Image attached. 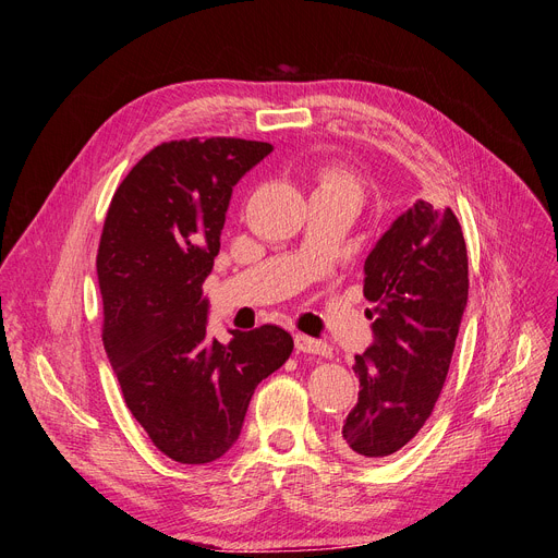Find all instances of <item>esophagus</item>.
Listing matches in <instances>:
<instances>
[{"mask_svg": "<svg viewBox=\"0 0 558 558\" xmlns=\"http://www.w3.org/2000/svg\"><path fill=\"white\" fill-rule=\"evenodd\" d=\"M294 345L299 353H310V355H318V357H330L332 355V348L324 341L305 337V335H296L294 337Z\"/></svg>", "mask_w": 558, "mask_h": 558, "instance_id": "esophagus-1", "label": "esophagus"}]
</instances>
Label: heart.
<instances>
[{"mask_svg":"<svg viewBox=\"0 0 558 558\" xmlns=\"http://www.w3.org/2000/svg\"><path fill=\"white\" fill-rule=\"evenodd\" d=\"M316 192H341L353 198H360V185L350 179L348 173L337 171V169H328L318 175V187Z\"/></svg>","mask_w":558,"mask_h":558,"instance_id":"heart-1","label":"heart"}]
</instances>
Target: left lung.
<instances>
[{"label": "left lung", "mask_w": 558, "mask_h": 558, "mask_svg": "<svg viewBox=\"0 0 558 558\" xmlns=\"http://www.w3.org/2000/svg\"><path fill=\"white\" fill-rule=\"evenodd\" d=\"M373 343L355 355L360 398L335 441L350 459H387L429 418L468 303V255L450 208L416 201L364 262Z\"/></svg>", "instance_id": "8db88e82"}]
</instances>
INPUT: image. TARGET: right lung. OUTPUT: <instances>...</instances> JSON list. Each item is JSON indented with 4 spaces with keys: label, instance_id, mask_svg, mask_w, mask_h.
Here are the masks:
<instances>
[{
    "label": "right lung",
    "instance_id": "1",
    "mask_svg": "<svg viewBox=\"0 0 558 558\" xmlns=\"http://www.w3.org/2000/svg\"><path fill=\"white\" fill-rule=\"evenodd\" d=\"M274 151L240 137L173 140L117 187L97 276L104 348L133 418L179 463H210L240 438L248 402L294 339L278 326L208 339L203 282L215 267L232 187Z\"/></svg>",
    "mask_w": 558,
    "mask_h": 558
}]
</instances>
